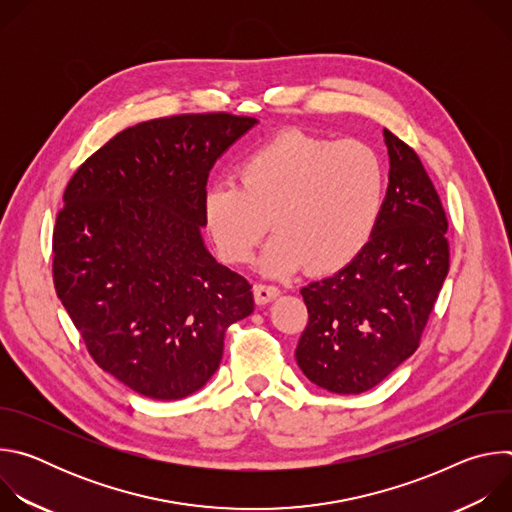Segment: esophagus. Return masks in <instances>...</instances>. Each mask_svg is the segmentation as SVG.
I'll list each match as a JSON object with an SVG mask.
<instances>
[{
	"label": "esophagus",
	"mask_w": 512,
	"mask_h": 512,
	"mask_svg": "<svg viewBox=\"0 0 512 512\" xmlns=\"http://www.w3.org/2000/svg\"><path fill=\"white\" fill-rule=\"evenodd\" d=\"M253 294H255L257 304H269L273 298L279 296V287L273 283H257Z\"/></svg>",
	"instance_id": "obj_1"
}]
</instances>
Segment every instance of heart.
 <instances>
[{
  "instance_id": "b5f03b06",
  "label": "heart",
  "mask_w": 512,
  "mask_h": 512,
  "mask_svg": "<svg viewBox=\"0 0 512 512\" xmlns=\"http://www.w3.org/2000/svg\"><path fill=\"white\" fill-rule=\"evenodd\" d=\"M385 166L360 141L283 131L237 168V184L204 194V221L223 261L247 265L271 229L263 269L283 275L304 263L312 273L348 265L377 229Z\"/></svg>"
}]
</instances>
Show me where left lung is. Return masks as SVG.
<instances>
[{
  "label": "left lung",
  "mask_w": 512,
  "mask_h": 512,
  "mask_svg": "<svg viewBox=\"0 0 512 512\" xmlns=\"http://www.w3.org/2000/svg\"><path fill=\"white\" fill-rule=\"evenodd\" d=\"M391 158L377 229L332 277L302 287L304 375L338 395L377 387L419 346L450 269L448 216L419 156L383 129Z\"/></svg>",
  "instance_id": "1"
}]
</instances>
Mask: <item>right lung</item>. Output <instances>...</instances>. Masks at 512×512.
Instances as JSON below:
<instances>
[{"mask_svg":"<svg viewBox=\"0 0 512 512\" xmlns=\"http://www.w3.org/2000/svg\"><path fill=\"white\" fill-rule=\"evenodd\" d=\"M257 119L190 113L111 137L72 174L52 233L56 296L103 371L176 401L223 358L253 312L251 283L216 263L200 227L210 168Z\"/></svg>","mask_w":512,"mask_h":512,"instance_id":"1","label":"right lung"}]
</instances>
